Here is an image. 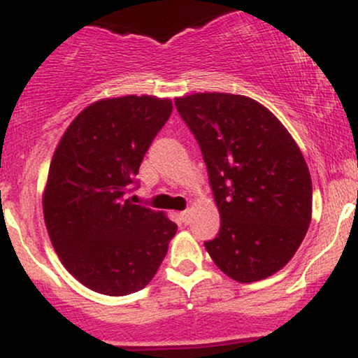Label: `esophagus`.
Returning <instances> with one entry per match:
<instances>
[{"label": "esophagus", "instance_id": "esophagus-1", "mask_svg": "<svg viewBox=\"0 0 358 358\" xmlns=\"http://www.w3.org/2000/svg\"><path fill=\"white\" fill-rule=\"evenodd\" d=\"M180 220H182L185 225L190 224V220H192V212H190V210H183V212H180Z\"/></svg>", "mask_w": 358, "mask_h": 358}]
</instances>
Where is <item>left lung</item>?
Returning <instances> with one entry per match:
<instances>
[{"instance_id":"left-lung-1","label":"left lung","mask_w":358,"mask_h":358,"mask_svg":"<svg viewBox=\"0 0 358 358\" xmlns=\"http://www.w3.org/2000/svg\"><path fill=\"white\" fill-rule=\"evenodd\" d=\"M202 150L220 231L205 242L217 268L239 282L278 273L311 222V176L279 119L245 96L192 94L175 101Z\"/></svg>"}]
</instances>
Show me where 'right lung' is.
<instances>
[{
    "mask_svg": "<svg viewBox=\"0 0 358 358\" xmlns=\"http://www.w3.org/2000/svg\"><path fill=\"white\" fill-rule=\"evenodd\" d=\"M170 99H102L71 122L53 153L43 219L62 264L89 289H143L166 256L176 224L129 193L148 148L170 117Z\"/></svg>",
    "mask_w": 358,
    "mask_h": 358,
    "instance_id": "obj_1",
    "label": "right lung"
}]
</instances>
